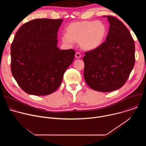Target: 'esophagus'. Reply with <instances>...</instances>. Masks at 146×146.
Segmentation results:
<instances>
[{"instance_id": "esophagus-1", "label": "esophagus", "mask_w": 146, "mask_h": 146, "mask_svg": "<svg viewBox=\"0 0 146 146\" xmlns=\"http://www.w3.org/2000/svg\"><path fill=\"white\" fill-rule=\"evenodd\" d=\"M75 56H76V58L78 59V58H80L81 57V54L79 52H76V54H75Z\"/></svg>"}]
</instances>
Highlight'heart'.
Segmentation results:
<instances>
[{"label": "heart", "mask_w": 146, "mask_h": 146, "mask_svg": "<svg viewBox=\"0 0 146 146\" xmlns=\"http://www.w3.org/2000/svg\"><path fill=\"white\" fill-rule=\"evenodd\" d=\"M107 35V28L100 21H82L70 24L66 28V35L62 36L64 43L71 44L79 43L85 51L98 48L103 42Z\"/></svg>", "instance_id": "b5f03b06"}]
</instances>
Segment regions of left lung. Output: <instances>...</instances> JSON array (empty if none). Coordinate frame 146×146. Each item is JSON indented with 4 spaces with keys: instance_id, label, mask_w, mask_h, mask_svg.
I'll return each instance as SVG.
<instances>
[{
    "instance_id": "left-lung-1",
    "label": "left lung",
    "mask_w": 146,
    "mask_h": 146,
    "mask_svg": "<svg viewBox=\"0 0 146 146\" xmlns=\"http://www.w3.org/2000/svg\"><path fill=\"white\" fill-rule=\"evenodd\" d=\"M110 23L106 41L85 53L84 77L87 85L99 92L121 88L127 81L135 62L133 39L127 28L117 18L108 15Z\"/></svg>"
}]
</instances>
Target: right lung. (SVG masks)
<instances>
[{"label": "right lung", "instance_id": "obj_1", "mask_svg": "<svg viewBox=\"0 0 146 146\" xmlns=\"http://www.w3.org/2000/svg\"><path fill=\"white\" fill-rule=\"evenodd\" d=\"M63 19H33L19 28L11 46V70L19 86L36 96L50 95L61 84L73 61V50H60L57 33Z\"/></svg>", "mask_w": 146, "mask_h": 146}]
</instances>
